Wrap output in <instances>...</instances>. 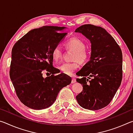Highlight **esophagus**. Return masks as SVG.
I'll list each match as a JSON object with an SVG mask.
<instances>
[{
  "instance_id": "obj_1",
  "label": "esophagus",
  "mask_w": 133,
  "mask_h": 133,
  "mask_svg": "<svg viewBox=\"0 0 133 133\" xmlns=\"http://www.w3.org/2000/svg\"><path fill=\"white\" fill-rule=\"evenodd\" d=\"M76 78H74V77H73L72 78V80H71V83H76Z\"/></svg>"
}]
</instances>
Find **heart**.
I'll list each match as a JSON object with an SVG mask.
<instances>
[{"label": "heart", "mask_w": 133, "mask_h": 133, "mask_svg": "<svg viewBox=\"0 0 133 133\" xmlns=\"http://www.w3.org/2000/svg\"><path fill=\"white\" fill-rule=\"evenodd\" d=\"M66 46L67 48L74 51L72 56L73 62L70 63H63L58 66V68L63 73L67 75H71L79 67L80 63H84L88 59L89 52L85 49L84 42L77 37H72L66 42ZM52 57L55 61L57 62L62 57V50L59 46L53 48L52 50Z\"/></svg>", "instance_id": "heart-1"}]
</instances>
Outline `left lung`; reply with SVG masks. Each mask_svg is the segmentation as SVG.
I'll list each match as a JSON object with an SVG mask.
<instances>
[{"mask_svg":"<svg viewBox=\"0 0 133 133\" xmlns=\"http://www.w3.org/2000/svg\"><path fill=\"white\" fill-rule=\"evenodd\" d=\"M75 32L90 41L91 50L90 60L76 73L82 77L76 81L83 85L76 100L84 109L100 110L111 102L121 84L122 51L114 38L100 26L84 24Z\"/></svg>","mask_w":133,"mask_h":133,"instance_id":"left-lung-1","label":"left lung"}]
</instances>
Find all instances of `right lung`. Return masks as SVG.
<instances>
[{
  "label": "right lung",
  "mask_w": 133,
  "mask_h": 133,
  "mask_svg": "<svg viewBox=\"0 0 133 133\" xmlns=\"http://www.w3.org/2000/svg\"><path fill=\"white\" fill-rule=\"evenodd\" d=\"M64 29L43 26L33 29L13 47L10 77L18 98L30 109L50 107L60 90L71 83V77L65 74L55 75L59 72L53 66L52 50L67 35L62 31ZM44 69L50 76L43 77Z\"/></svg>",
  "instance_id": "add662e5"
}]
</instances>
